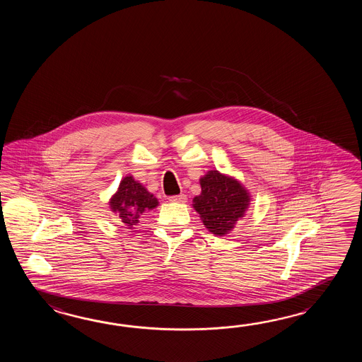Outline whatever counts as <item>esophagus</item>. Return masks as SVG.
<instances>
[{
  "mask_svg": "<svg viewBox=\"0 0 362 362\" xmlns=\"http://www.w3.org/2000/svg\"><path fill=\"white\" fill-rule=\"evenodd\" d=\"M170 202H175V203H185L187 198H186V195L185 194H178V195H173V197H170Z\"/></svg>",
  "mask_w": 362,
  "mask_h": 362,
  "instance_id": "esophagus-1",
  "label": "esophagus"
}]
</instances>
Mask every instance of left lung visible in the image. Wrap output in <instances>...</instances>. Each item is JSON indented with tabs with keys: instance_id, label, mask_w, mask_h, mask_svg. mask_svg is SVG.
Returning a JSON list of instances; mask_svg holds the SVG:
<instances>
[{
	"instance_id": "obj_1",
	"label": "left lung",
	"mask_w": 362,
	"mask_h": 362,
	"mask_svg": "<svg viewBox=\"0 0 362 362\" xmlns=\"http://www.w3.org/2000/svg\"><path fill=\"white\" fill-rule=\"evenodd\" d=\"M202 192L192 199L203 225L215 235H226L234 229L250 206V192L235 178L218 170H208L200 178Z\"/></svg>"
}]
</instances>
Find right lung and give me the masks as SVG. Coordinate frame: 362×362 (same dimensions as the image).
<instances>
[{
  "mask_svg": "<svg viewBox=\"0 0 362 362\" xmlns=\"http://www.w3.org/2000/svg\"><path fill=\"white\" fill-rule=\"evenodd\" d=\"M110 208L120 217L122 223L132 229L147 211L158 207L159 202L146 187L129 176L120 181L117 192L110 199Z\"/></svg>",
  "mask_w": 362,
  "mask_h": 362,
  "instance_id": "1",
  "label": "right lung"
}]
</instances>
